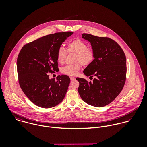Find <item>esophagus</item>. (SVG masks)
Instances as JSON below:
<instances>
[{
	"label": "esophagus",
	"mask_w": 147,
	"mask_h": 147,
	"mask_svg": "<svg viewBox=\"0 0 147 147\" xmlns=\"http://www.w3.org/2000/svg\"><path fill=\"white\" fill-rule=\"evenodd\" d=\"M70 79H71V80H74L75 79V78L74 77V76H71V77H70Z\"/></svg>",
	"instance_id": "1"
}]
</instances>
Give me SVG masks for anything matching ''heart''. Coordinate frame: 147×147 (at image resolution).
<instances>
[{
    "label": "heart",
    "mask_w": 147,
    "mask_h": 147,
    "mask_svg": "<svg viewBox=\"0 0 147 147\" xmlns=\"http://www.w3.org/2000/svg\"><path fill=\"white\" fill-rule=\"evenodd\" d=\"M67 52L68 53H74L73 64H68L61 69L62 74L64 75L74 76L76 75L82 68V64L88 65L92 63L94 59V52L88 48L87 45L83 41L76 39L69 42L67 45ZM67 51L63 47H60L57 53V61L62 64L64 62L67 56Z\"/></svg>",
    "instance_id": "b5f03b06"
}]
</instances>
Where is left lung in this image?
Instances as JSON below:
<instances>
[{
	"label": "left lung",
	"instance_id": "1",
	"mask_svg": "<svg viewBox=\"0 0 147 147\" xmlns=\"http://www.w3.org/2000/svg\"><path fill=\"white\" fill-rule=\"evenodd\" d=\"M82 38L90 43L94 59L83 71L93 82L77 78L78 92L85 102L103 107L113 101L122 91L126 82V58L118 43L108 37L83 33Z\"/></svg>",
	"mask_w": 147,
	"mask_h": 147
}]
</instances>
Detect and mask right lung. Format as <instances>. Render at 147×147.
I'll list each match as a JSON object with an SVG mask.
<instances>
[{
    "label": "right lung",
    "mask_w": 147,
    "mask_h": 147,
    "mask_svg": "<svg viewBox=\"0 0 147 147\" xmlns=\"http://www.w3.org/2000/svg\"><path fill=\"white\" fill-rule=\"evenodd\" d=\"M73 32L50 34L25 44L17 59L18 80L22 90L34 104L50 108L63 101L70 79L58 75L49 79L48 73L58 72L57 53Z\"/></svg>",
    "instance_id": "1"
}]
</instances>
